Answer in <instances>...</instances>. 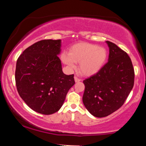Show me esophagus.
<instances>
[{
    "label": "esophagus",
    "instance_id": "34e87169",
    "mask_svg": "<svg viewBox=\"0 0 146 146\" xmlns=\"http://www.w3.org/2000/svg\"><path fill=\"white\" fill-rule=\"evenodd\" d=\"M74 79H75V82H80V80H81L80 78H78L77 76H75L74 77Z\"/></svg>",
    "mask_w": 146,
    "mask_h": 146
}]
</instances>
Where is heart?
<instances>
[{
    "label": "heart",
    "instance_id": "heart-1",
    "mask_svg": "<svg viewBox=\"0 0 146 146\" xmlns=\"http://www.w3.org/2000/svg\"><path fill=\"white\" fill-rule=\"evenodd\" d=\"M108 56L104 47L89 43H80L70 48L69 53L63 52L61 60L69 69H74L80 63L79 70L84 75H94L103 67Z\"/></svg>",
    "mask_w": 146,
    "mask_h": 146
}]
</instances>
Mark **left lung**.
<instances>
[{
  "label": "left lung",
  "instance_id": "left-lung-1",
  "mask_svg": "<svg viewBox=\"0 0 146 146\" xmlns=\"http://www.w3.org/2000/svg\"><path fill=\"white\" fill-rule=\"evenodd\" d=\"M108 61L98 73L83 81V103L96 117H104L118 110L134 86L135 71L131 59L110 41Z\"/></svg>",
  "mask_w": 146,
  "mask_h": 146
}]
</instances>
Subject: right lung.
Segmentation results:
<instances>
[{"mask_svg": "<svg viewBox=\"0 0 146 146\" xmlns=\"http://www.w3.org/2000/svg\"><path fill=\"white\" fill-rule=\"evenodd\" d=\"M60 47V40L38 41L27 48L16 62L18 94L31 109L43 115L58 111L75 84L74 75L63 73L58 56Z\"/></svg>", "mask_w": 146, "mask_h": 146, "instance_id": "obj_1", "label": "right lung"}]
</instances>
